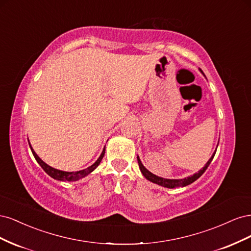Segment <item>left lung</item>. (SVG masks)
Returning a JSON list of instances; mask_svg holds the SVG:
<instances>
[{
	"mask_svg": "<svg viewBox=\"0 0 251 251\" xmlns=\"http://www.w3.org/2000/svg\"><path fill=\"white\" fill-rule=\"evenodd\" d=\"M215 154L216 151L214 153V155H212L210 157L209 160L207 161V163L205 164L204 168L202 170H200L198 173L194 174L193 176L191 177H187V178H184V179H164V178H161V177H158L156 176V175L151 174V172H149L146 168H144L143 164L141 163L139 157H137V160H138V164H139V168H140V171L142 173V175L144 177H146L149 181L153 182V183H156L158 185H161V186H164V187H168V188H175V187H181V186H186L188 184L193 183V182H195L197 179L200 178L203 173L207 170V168L209 166L210 162L212 159H214L215 157Z\"/></svg>",
	"mask_w": 251,
	"mask_h": 251,
	"instance_id": "8db88e82",
	"label": "left lung"
}]
</instances>
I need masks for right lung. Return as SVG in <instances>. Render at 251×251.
I'll return each instance as SVG.
<instances>
[{
    "mask_svg": "<svg viewBox=\"0 0 251 251\" xmlns=\"http://www.w3.org/2000/svg\"><path fill=\"white\" fill-rule=\"evenodd\" d=\"M29 146H30V143H29ZM30 149H31V151H32V154H33V156H34V158H35V160L37 161V163H39V164L42 166V169H43L45 172H46V173L49 175V176L52 177L53 179L60 180V181H76V180H78V179H80V178L86 177L87 175H89L91 172H93V171L97 168V166L100 165V161L102 160V158H103V156H104V151H105V150L103 149L101 155L100 156V158L97 159L96 162H95L94 164L91 165V166H89L88 169L82 170V171H78V172H72V173H70V172H64V171H59V170L51 168V166H49L47 163H45V162L42 160V159L35 154V151H33V149L31 148V146H30Z\"/></svg>",
    "mask_w": 251,
    "mask_h": 251,
    "instance_id": "1",
    "label": "right lung"
}]
</instances>
